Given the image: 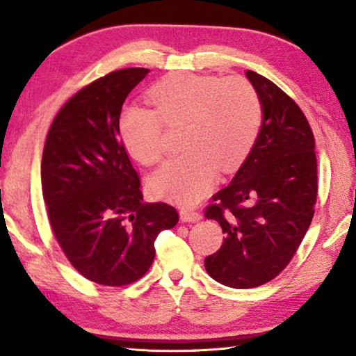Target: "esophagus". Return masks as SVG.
Wrapping results in <instances>:
<instances>
[{"mask_svg":"<svg viewBox=\"0 0 356 356\" xmlns=\"http://www.w3.org/2000/svg\"><path fill=\"white\" fill-rule=\"evenodd\" d=\"M202 218L200 212H195V210H180V220L184 222H195Z\"/></svg>","mask_w":356,"mask_h":356,"instance_id":"34e87169","label":"esophagus"}]
</instances>
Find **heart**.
I'll list each match as a JSON object with an SVG mask.
<instances>
[{
  "instance_id": "obj_1",
  "label": "heart",
  "mask_w": 356,
  "mask_h": 356,
  "mask_svg": "<svg viewBox=\"0 0 356 356\" xmlns=\"http://www.w3.org/2000/svg\"><path fill=\"white\" fill-rule=\"evenodd\" d=\"M153 110L127 108L119 118L125 149L141 165L159 163L165 125L180 129L186 150L149 179L154 195L195 206L212 188L218 170L236 171L254 147L262 110L254 88L240 76L171 74L147 92Z\"/></svg>"
}]
</instances>
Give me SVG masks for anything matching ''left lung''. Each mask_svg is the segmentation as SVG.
<instances>
[{
    "mask_svg": "<svg viewBox=\"0 0 356 356\" xmlns=\"http://www.w3.org/2000/svg\"><path fill=\"white\" fill-rule=\"evenodd\" d=\"M262 106L254 147L231 184L213 195L206 218L220 222L221 248L207 273L234 289L262 286L291 262L314 216V135L300 106L268 78L246 70Z\"/></svg>",
    "mask_w": 356,
    "mask_h": 356,
    "instance_id": "8db88e82",
    "label": "left lung"
}]
</instances>
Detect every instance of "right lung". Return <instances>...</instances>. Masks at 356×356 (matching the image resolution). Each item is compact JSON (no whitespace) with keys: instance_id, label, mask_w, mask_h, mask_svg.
Listing matches in <instances>:
<instances>
[{"instance_id":"obj_1","label":"right lung","mask_w":356,"mask_h":356,"mask_svg":"<svg viewBox=\"0 0 356 356\" xmlns=\"http://www.w3.org/2000/svg\"><path fill=\"white\" fill-rule=\"evenodd\" d=\"M149 69L111 72L67 100L48 130L40 179L53 234L78 273L131 284L154 262V242L177 225L165 202H144L119 136L122 105Z\"/></svg>"}]
</instances>
